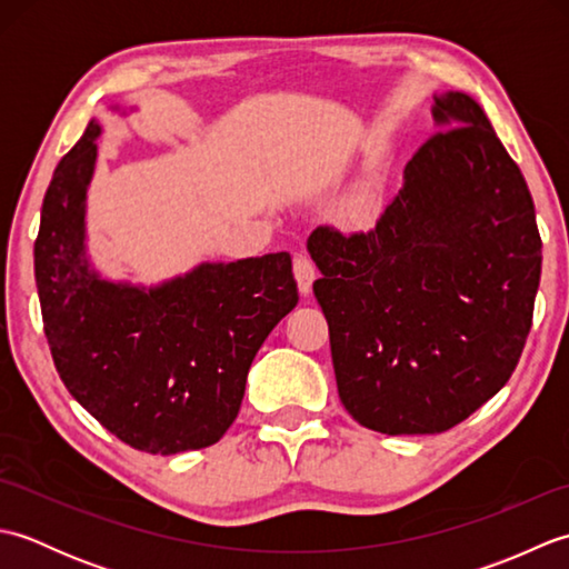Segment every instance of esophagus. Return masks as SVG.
<instances>
[{
    "instance_id": "1",
    "label": "esophagus",
    "mask_w": 569,
    "mask_h": 569,
    "mask_svg": "<svg viewBox=\"0 0 569 569\" xmlns=\"http://www.w3.org/2000/svg\"><path fill=\"white\" fill-rule=\"evenodd\" d=\"M293 273H296V281H298V291L308 296L312 291V281H316V276H318L316 263L300 253V257L293 259Z\"/></svg>"
}]
</instances>
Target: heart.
<instances>
[{"label":"heart","instance_id":"b5f03b06","mask_svg":"<svg viewBox=\"0 0 569 569\" xmlns=\"http://www.w3.org/2000/svg\"><path fill=\"white\" fill-rule=\"evenodd\" d=\"M357 212H367V204H359V208H357Z\"/></svg>","mask_w":569,"mask_h":569}]
</instances>
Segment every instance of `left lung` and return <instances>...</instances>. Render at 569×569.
Masks as SVG:
<instances>
[{
    "mask_svg": "<svg viewBox=\"0 0 569 569\" xmlns=\"http://www.w3.org/2000/svg\"><path fill=\"white\" fill-rule=\"evenodd\" d=\"M432 119L377 227L308 237L340 401L386 435L445 432L497 396L540 283L533 198L485 110L445 92Z\"/></svg>",
    "mask_w": 569,
    "mask_h": 569,
    "instance_id": "1",
    "label": "left lung"
}]
</instances>
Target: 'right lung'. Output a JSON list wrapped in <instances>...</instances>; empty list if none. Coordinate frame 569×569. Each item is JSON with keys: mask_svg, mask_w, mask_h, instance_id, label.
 <instances>
[{"mask_svg": "<svg viewBox=\"0 0 569 569\" xmlns=\"http://www.w3.org/2000/svg\"><path fill=\"white\" fill-rule=\"evenodd\" d=\"M100 131L92 119L43 198L33 271L46 340L66 389L119 440L202 450L234 422L253 357L298 303L291 253L208 261L151 288L107 281L84 249Z\"/></svg>", "mask_w": 569, "mask_h": 569, "instance_id": "right-lung-1", "label": "right lung"}]
</instances>
